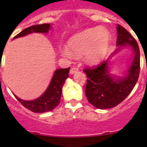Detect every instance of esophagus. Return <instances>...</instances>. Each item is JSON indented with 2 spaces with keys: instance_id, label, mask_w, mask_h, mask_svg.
<instances>
[{
  "instance_id": "34e87169",
  "label": "esophagus",
  "mask_w": 147,
  "mask_h": 147,
  "mask_svg": "<svg viewBox=\"0 0 147 147\" xmlns=\"http://www.w3.org/2000/svg\"><path fill=\"white\" fill-rule=\"evenodd\" d=\"M78 71H79V69H78L77 67H72L71 69V71H70V74H74L77 72Z\"/></svg>"
}]
</instances>
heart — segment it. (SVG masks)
<instances>
[{
	"instance_id": "obj_1",
	"label": "heart",
	"mask_w": 147,
	"mask_h": 147,
	"mask_svg": "<svg viewBox=\"0 0 147 147\" xmlns=\"http://www.w3.org/2000/svg\"><path fill=\"white\" fill-rule=\"evenodd\" d=\"M111 42L112 37L108 30L102 27L87 28L73 35L67 41V48H62L61 54L68 58L84 55L86 63L96 65L107 57Z\"/></svg>"
}]
</instances>
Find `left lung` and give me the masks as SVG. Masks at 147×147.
I'll return each mask as SVG.
<instances>
[{
	"instance_id": "1",
	"label": "left lung",
	"mask_w": 147,
	"mask_h": 147,
	"mask_svg": "<svg viewBox=\"0 0 147 147\" xmlns=\"http://www.w3.org/2000/svg\"><path fill=\"white\" fill-rule=\"evenodd\" d=\"M117 41L119 46L110 57L96 67L84 70L87 75L85 95L88 102L98 109H109L117 106L131 93L138 81L140 72V50L136 40L121 26L118 25ZM133 50L134 57L124 77L109 74L110 60L122 47Z\"/></svg>"
}]
</instances>
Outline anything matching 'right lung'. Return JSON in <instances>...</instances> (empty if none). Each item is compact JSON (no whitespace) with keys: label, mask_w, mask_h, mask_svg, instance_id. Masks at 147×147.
<instances>
[{"label":"right lung","mask_w":147,"mask_h":147,"mask_svg":"<svg viewBox=\"0 0 147 147\" xmlns=\"http://www.w3.org/2000/svg\"><path fill=\"white\" fill-rule=\"evenodd\" d=\"M51 28L50 23H45L41 25H35L25 28L21 32L17 34L13 39L24 37L26 35L32 33H44L47 34ZM70 67L67 68H59L57 69L54 73L53 77L48 86L47 89L40 97L32 101H26L18 97L15 95V98L22 105L34 113H42L49 112L54 110L60 102L62 88L69 75L68 73Z\"/></svg>","instance_id":"right-lung-1"}]
</instances>
